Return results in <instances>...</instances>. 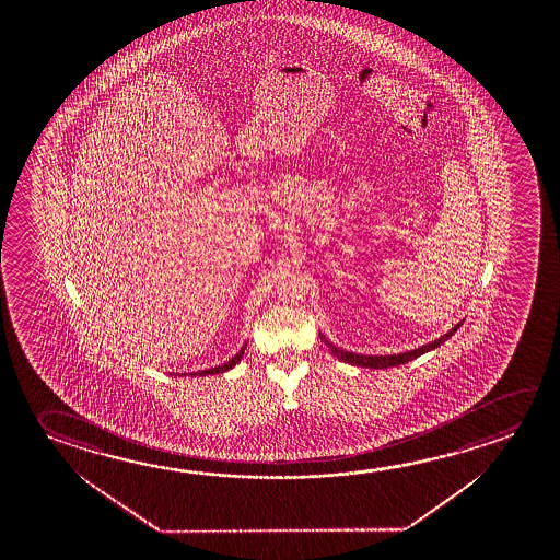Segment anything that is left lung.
I'll list each match as a JSON object with an SVG mask.
<instances>
[{
  "label": "left lung",
  "mask_w": 560,
  "mask_h": 560,
  "mask_svg": "<svg viewBox=\"0 0 560 560\" xmlns=\"http://www.w3.org/2000/svg\"><path fill=\"white\" fill-rule=\"evenodd\" d=\"M460 324L463 322H458L455 328H451L445 336H441L440 339H435V341H431L428 346H422V348L412 349V351H406V353H396V355H359V353H351V351H343V349L336 348L334 343H331L330 339L324 338L320 334V339L328 346L331 353L336 355V358L341 359V361H346L349 365H358V368H369V369H386V368H398V365H404V363H408V361H412V359L420 358L423 353H428L431 349L440 348L443 341H447V339L455 334V331L460 328Z\"/></svg>",
  "instance_id": "8db88e82"
}]
</instances>
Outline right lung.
<instances>
[{
    "label": "right lung",
    "mask_w": 560,
    "mask_h": 560,
    "mask_svg": "<svg viewBox=\"0 0 560 560\" xmlns=\"http://www.w3.org/2000/svg\"><path fill=\"white\" fill-rule=\"evenodd\" d=\"M244 349H246V346L244 348L240 349L238 353L234 355V358L230 359V361H226L224 365H219V368H212V369H205V371H199V373H191L192 376L199 375H217V373H224V371H229V369L234 368L236 363H238L240 359H242V355H244Z\"/></svg>",
    "instance_id": "1"
}]
</instances>
